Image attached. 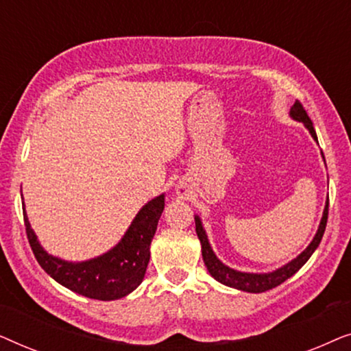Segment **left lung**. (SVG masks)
I'll return each mask as SVG.
<instances>
[{"instance_id":"1","label":"left lung","mask_w":351,"mask_h":351,"mask_svg":"<svg viewBox=\"0 0 351 351\" xmlns=\"http://www.w3.org/2000/svg\"><path fill=\"white\" fill-rule=\"evenodd\" d=\"M291 117L297 119V121L304 123L306 129L310 131L311 136H313L315 141H318V137H316V132H315V128H313V123H311L310 117L305 112L304 105H302L299 100H295V104L291 107ZM328 210H329V199H328V203H326L324 214H323V219H321L318 232H316L313 241L310 243V246L306 247L299 257L287 263V265L278 268V270L271 271V273H243V271H237V270H233V268H228L227 265H223V263L220 262L217 257H215L213 249H210L203 225H201V220L198 215H196L195 217L196 234H198V238L201 241L203 261L206 263V267H208L210 276H213L214 280H217L219 282H222V285H225V286L234 287V289L246 291V292H265L268 289H273V287L280 286L281 282H285L287 280V278H291L294 273L299 271L300 268L305 265V262L311 257V254L315 252V249L319 246L321 238H323L324 230H326V223H328Z\"/></svg>"}]
</instances>
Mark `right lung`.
Wrapping results in <instances>:
<instances>
[{"label":"right lung","instance_id":"obj_1","mask_svg":"<svg viewBox=\"0 0 351 351\" xmlns=\"http://www.w3.org/2000/svg\"><path fill=\"white\" fill-rule=\"evenodd\" d=\"M165 209V195L156 196L138 210L121 241L104 256L80 263L52 257L40 246L28 222L23 204V222L32 251L47 275L62 286L89 299L114 300L141 285L150 261V244Z\"/></svg>","mask_w":351,"mask_h":351}]
</instances>
